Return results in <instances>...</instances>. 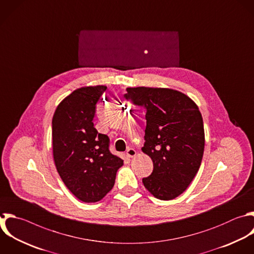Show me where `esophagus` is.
Masks as SVG:
<instances>
[{
    "label": "esophagus",
    "mask_w": 254,
    "mask_h": 254,
    "mask_svg": "<svg viewBox=\"0 0 254 254\" xmlns=\"http://www.w3.org/2000/svg\"><path fill=\"white\" fill-rule=\"evenodd\" d=\"M136 154H137V152H136L134 149H132V148L128 149V150H127V152H126V155H127V157H129V158H133V157H135V156H136Z\"/></svg>",
    "instance_id": "esophagus-1"
}]
</instances>
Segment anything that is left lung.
<instances>
[{
	"label": "left lung",
	"instance_id": "obj_1",
	"mask_svg": "<svg viewBox=\"0 0 254 254\" xmlns=\"http://www.w3.org/2000/svg\"><path fill=\"white\" fill-rule=\"evenodd\" d=\"M126 90V100L141 107L147 120L142 151L154 168L142 182L155 197L173 199L187 190L199 169L204 149L201 114L178 90L144 86Z\"/></svg>",
	"mask_w": 254,
	"mask_h": 254
}]
</instances>
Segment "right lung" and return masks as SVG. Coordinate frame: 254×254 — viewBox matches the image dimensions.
<instances>
[{
    "label": "right lung",
    "instance_id": "add662e5",
    "mask_svg": "<svg viewBox=\"0 0 254 254\" xmlns=\"http://www.w3.org/2000/svg\"><path fill=\"white\" fill-rule=\"evenodd\" d=\"M104 85L74 90L53 117V152L66 188L81 201L96 202L109 192L123 160L109 151V138L94 128L96 104Z\"/></svg>",
    "mask_w": 254,
    "mask_h": 254
}]
</instances>
